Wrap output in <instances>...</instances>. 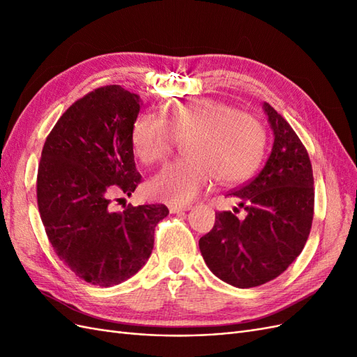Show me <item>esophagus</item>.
Masks as SVG:
<instances>
[{"label":"esophagus","instance_id":"esophagus-1","mask_svg":"<svg viewBox=\"0 0 357 357\" xmlns=\"http://www.w3.org/2000/svg\"><path fill=\"white\" fill-rule=\"evenodd\" d=\"M190 207H192V205H169V213L180 214V213L189 211Z\"/></svg>","mask_w":357,"mask_h":357}]
</instances>
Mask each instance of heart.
<instances>
[{
	"instance_id": "b5f03b06",
	"label": "heart",
	"mask_w": 357,
	"mask_h": 357,
	"mask_svg": "<svg viewBox=\"0 0 357 357\" xmlns=\"http://www.w3.org/2000/svg\"><path fill=\"white\" fill-rule=\"evenodd\" d=\"M176 142L185 160L169 164L149 181L150 195L188 204L218 178L235 185L250 177L264 158L265 131L257 119L211 98L165 104L159 119L139 114L131 128V149L144 165L164 160Z\"/></svg>"
}]
</instances>
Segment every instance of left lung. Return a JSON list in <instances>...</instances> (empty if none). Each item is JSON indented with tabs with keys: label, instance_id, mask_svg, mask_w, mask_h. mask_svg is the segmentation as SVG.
<instances>
[{
	"label": "left lung",
	"instance_id": "left-lung-1",
	"mask_svg": "<svg viewBox=\"0 0 357 357\" xmlns=\"http://www.w3.org/2000/svg\"><path fill=\"white\" fill-rule=\"evenodd\" d=\"M274 143L262 171L229 195L247 215L215 213L213 229L199 240L210 271L231 286L248 289L284 273L304 248L314 213V178L307 150L291 126L262 104Z\"/></svg>",
	"mask_w": 357,
	"mask_h": 357
}]
</instances>
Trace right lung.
I'll return each mask as SVG.
<instances>
[{
    "mask_svg": "<svg viewBox=\"0 0 357 357\" xmlns=\"http://www.w3.org/2000/svg\"><path fill=\"white\" fill-rule=\"evenodd\" d=\"M142 109L137 93L117 84L95 89L63 113L46 138L37 202L49 241L71 271L95 286L125 282L152 255L164 204L112 210V197H131L135 168L131 128Z\"/></svg>",
    "mask_w": 357,
    "mask_h": 357,
    "instance_id": "1",
    "label": "right lung"
}]
</instances>
